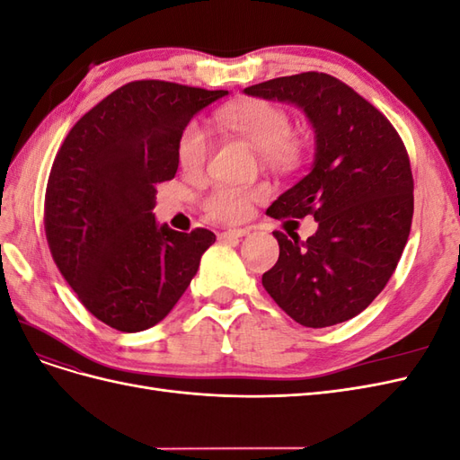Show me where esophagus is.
<instances>
[{
	"mask_svg": "<svg viewBox=\"0 0 460 460\" xmlns=\"http://www.w3.org/2000/svg\"><path fill=\"white\" fill-rule=\"evenodd\" d=\"M247 232H249V230H245V228H232V230H222V232H218V240H222V242L238 240V238H243V235H245Z\"/></svg>",
	"mask_w": 460,
	"mask_h": 460,
	"instance_id": "esophagus-1",
	"label": "esophagus"
}]
</instances>
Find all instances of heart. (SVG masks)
Instances as JSON below:
<instances>
[{"label": "heart", "mask_w": 460, "mask_h": 460, "mask_svg": "<svg viewBox=\"0 0 460 460\" xmlns=\"http://www.w3.org/2000/svg\"><path fill=\"white\" fill-rule=\"evenodd\" d=\"M222 130L253 146L262 163L272 169H291L301 157V144L289 134V117L284 109L264 100H243L217 113ZM207 157V140L198 124H188L176 142V161L186 172H198ZM264 196V188H217L205 199L207 215L220 222L242 220L253 199Z\"/></svg>", "instance_id": "heart-1"}]
</instances>
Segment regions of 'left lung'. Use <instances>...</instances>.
Listing matches in <instances>:
<instances>
[{
  "instance_id": "8db88e82",
  "label": "left lung",
  "mask_w": 460,
  "mask_h": 460,
  "mask_svg": "<svg viewBox=\"0 0 460 460\" xmlns=\"http://www.w3.org/2000/svg\"><path fill=\"white\" fill-rule=\"evenodd\" d=\"M243 93L299 107L314 132L309 174L267 215H313L318 228L307 242L274 232L280 257L262 286L301 326L345 323L385 288L409 240L414 184L407 149L378 109L330 75L282 76Z\"/></svg>"
}]
</instances>
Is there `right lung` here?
<instances>
[{
	"instance_id": "1",
	"label": "right lung",
	"mask_w": 460,
	"mask_h": 460,
	"mask_svg": "<svg viewBox=\"0 0 460 460\" xmlns=\"http://www.w3.org/2000/svg\"><path fill=\"white\" fill-rule=\"evenodd\" d=\"M228 90L136 80L82 117L53 161L46 235L82 305L119 332H142L172 311L217 240L159 225L155 186L178 171L188 122Z\"/></svg>"
}]
</instances>
